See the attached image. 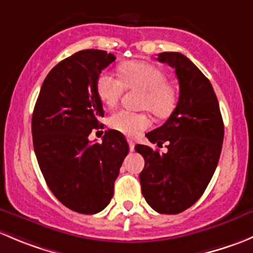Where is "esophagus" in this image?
Returning <instances> with one entry per match:
<instances>
[{"instance_id": "esophagus-1", "label": "esophagus", "mask_w": 253, "mask_h": 253, "mask_svg": "<svg viewBox=\"0 0 253 253\" xmlns=\"http://www.w3.org/2000/svg\"><path fill=\"white\" fill-rule=\"evenodd\" d=\"M127 142H128V146L131 151H134V141L132 138H127Z\"/></svg>"}]
</instances>
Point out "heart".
<instances>
[{
    "mask_svg": "<svg viewBox=\"0 0 253 253\" xmlns=\"http://www.w3.org/2000/svg\"><path fill=\"white\" fill-rule=\"evenodd\" d=\"M120 77L121 80L105 72L97 78V95L107 107L119 104L126 86L143 90L139 106L149 110L157 117H167L173 111L176 102L175 91L167 84L166 74L156 65L146 61H127L120 67ZM109 125L112 129L126 136H136L151 126V117L144 111L120 110L111 115Z\"/></svg>",
    "mask_w": 253,
    "mask_h": 253,
    "instance_id": "heart-1",
    "label": "heart"
}]
</instances>
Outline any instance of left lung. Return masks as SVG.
Masks as SVG:
<instances>
[{"label": "left lung", "instance_id": "obj_1", "mask_svg": "<svg viewBox=\"0 0 253 253\" xmlns=\"http://www.w3.org/2000/svg\"><path fill=\"white\" fill-rule=\"evenodd\" d=\"M158 61L175 69L179 100L166 124L146 134L161 148L134 147L144 158L139 174L142 194L159 214H179L199 200L211 180L224 141L219 101L209 79L185 55L158 54Z\"/></svg>", "mask_w": 253, "mask_h": 253}]
</instances>
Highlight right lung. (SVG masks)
Returning <instances> with one entry per match:
<instances>
[{"label": "right lung", "mask_w": 253, "mask_h": 253, "mask_svg": "<svg viewBox=\"0 0 253 253\" xmlns=\"http://www.w3.org/2000/svg\"><path fill=\"white\" fill-rule=\"evenodd\" d=\"M115 59L105 50L86 49L61 60L46 75L32 116L42 174L56 199L80 214H96L110 204L129 151L115 129L105 132L102 143L89 141L104 117L97 78Z\"/></svg>", "instance_id": "add662e5"}]
</instances>
